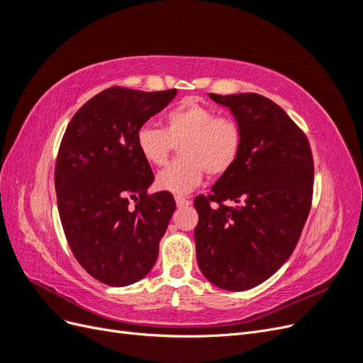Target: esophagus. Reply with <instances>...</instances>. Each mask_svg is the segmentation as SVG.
Here are the masks:
<instances>
[{"instance_id": "esophagus-1", "label": "esophagus", "mask_w": 363, "mask_h": 363, "mask_svg": "<svg viewBox=\"0 0 363 363\" xmlns=\"http://www.w3.org/2000/svg\"><path fill=\"white\" fill-rule=\"evenodd\" d=\"M175 204H177V207H188L191 206V201L188 199H184V196L177 195L175 196Z\"/></svg>"}]
</instances>
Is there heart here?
<instances>
[{
    "mask_svg": "<svg viewBox=\"0 0 363 363\" xmlns=\"http://www.w3.org/2000/svg\"><path fill=\"white\" fill-rule=\"evenodd\" d=\"M180 144V157L162 169L156 183L172 194H189L203 182L204 172L223 175L233 168L242 150V130L232 118L216 116L211 107L186 100L164 115V128L152 124L136 131L142 159L155 167L167 163Z\"/></svg>",
    "mask_w": 363,
    "mask_h": 363,
    "instance_id": "heart-1",
    "label": "heart"
}]
</instances>
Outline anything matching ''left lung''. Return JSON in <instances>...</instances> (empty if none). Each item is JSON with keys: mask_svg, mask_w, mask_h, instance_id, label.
Here are the masks:
<instances>
[{"mask_svg": "<svg viewBox=\"0 0 363 363\" xmlns=\"http://www.w3.org/2000/svg\"><path fill=\"white\" fill-rule=\"evenodd\" d=\"M208 96L242 130L233 168L196 196V262L225 291H247L289 259L311 211L313 159L303 131L281 107L259 94Z\"/></svg>", "mask_w": 363, "mask_h": 363, "instance_id": "8db88e82", "label": "left lung"}]
</instances>
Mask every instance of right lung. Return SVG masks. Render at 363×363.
Instances as JSON below:
<instances>
[{
	"mask_svg": "<svg viewBox=\"0 0 363 363\" xmlns=\"http://www.w3.org/2000/svg\"><path fill=\"white\" fill-rule=\"evenodd\" d=\"M175 95L108 87L77 111L63 135L54 174L63 232L80 265L108 286L147 276L175 211L169 192L147 194L155 175L136 147L138 128Z\"/></svg>",
	"mask_w": 363,
	"mask_h": 363,
	"instance_id": "1",
	"label": "right lung"
}]
</instances>
